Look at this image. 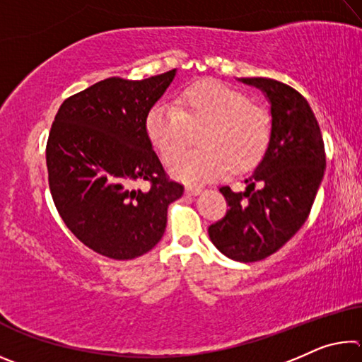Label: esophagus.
Listing matches in <instances>:
<instances>
[{"mask_svg": "<svg viewBox=\"0 0 362 362\" xmlns=\"http://www.w3.org/2000/svg\"><path fill=\"white\" fill-rule=\"evenodd\" d=\"M185 192H187V194H189V196H198V194L203 193V189H201V188H192V187H188V188L185 189Z\"/></svg>", "mask_w": 362, "mask_h": 362, "instance_id": "esophagus-1", "label": "esophagus"}]
</instances>
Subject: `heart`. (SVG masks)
Segmentation results:
<instances>
[{
  "label": "heart",
  "mask_w": 362,
  "mask_h": 362,
  "mask_svg": "<svg viewBox=\"0 0 362 362\" xmlns=\"http://www.w3.org/2000/svg\"><path fill=\"white\" fill-rule=\"evenodd\" d=\"M208 126L200 144L204 151L186 153L170 163L174 179L203 185L231 169H252L269 144L268 115L250 105L247 95L218 81L188 88L177 105H156L146 115V134L161 156L170 161L186 148L192 129Z\"/></svg>",
  "instance_id": "obj_1"
}]
</instances>
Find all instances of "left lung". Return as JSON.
Instances as JSON below:
<instances>
[{
    "label": "left lung",
    "instance_id": "left-lung-1",
    "mask_svg": "<svg viewBox=\"0 0 362 362\" xmlns=\"http://www.w3.org/2000/svg\"><path fill=\"white\" fill-rule=\"evenodd\" d=\"M269 103V144L244 192L222 187L230 209L209 226V238L231 260L249 263L276 252L310 216L326 169L322 134L302 94L269 78H238Z\"/></svg>",
    "mask_w": 362,
    "mask_h": 362
}]
</instances>
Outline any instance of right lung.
<instances>
[{
	"mask_svg": "<svg viewBox=\"0 0 362 362\" xmlns=\"http://www.w3.org/2000/svg\"><path fill=\"white\" fill-rule=\"evenodd\" d=\"M177 70L131 81L108 78L60 105L46 146L49 188L84 246L115 260L148 252L164 235L183 187L166 179L146 134V115ZM140 180L148 190L133 188Z\"/></svg>",
	"mask_w": 362,
	"mask_h": 362,
	"instance_id": "obj_1",
	"label": "right lung"
}]
</instances>
